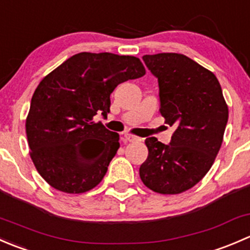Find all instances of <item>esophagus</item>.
I'll list each match as a JSON object with an SVG mask.
<instances>
[{"mask_svg": "<svg viewBox=\"0 0 250 250\" xmlns=\"http://www.w3.org/2000/svg\"><path fill=\"white\" fill-rule=\"evenodd\" d=\"M125 138L129 141V143H140L141 141L140 138L135 137V135H132V134H128V133L127 134H125Z\"/></svg>", "mask_w": 250, "mask_h": 250, "instance_id": "34e87169", "label": "esophagus"}]
</instances>
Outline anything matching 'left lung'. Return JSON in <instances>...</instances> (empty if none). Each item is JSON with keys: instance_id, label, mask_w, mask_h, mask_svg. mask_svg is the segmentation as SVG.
<instances>
[{"instance_id": "8db88e82", "label": "left lung", "mask_w": 250, "mask_h": 250, "mask_svg": "<svg viewBox=\"0 0 250 250\" xmlns=\"http://www.w3.org/2000/svg\"><path fill=\"white\" fill-rule=\"evenodd\" d=\"M158 78L160 112L174 125L169 145L145 140L148 156L140 166L146 188L178 195L193 188L208 173L221 147L229 118L218 78L195 60L179 53L144 55Z\"/></svg>"}]
</instances>
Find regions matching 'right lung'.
<instances>
[{
    "instance_id": "right-lung-1",
    "label": "right lung",
    "mask_w": 250,
    "mask_h": 250,
    "mask_svg": "<svg viewBox=\"0 0 250 250\" xmlns=\"http://www.w3.org/2000/svg\"><path fill=\"white\" fill-rule=\"evenodd\" d=\"M145 74L137 57L82 52L40 82L25 129L32 162L52 188L83 193L103 180L120 135L95 116L110 112V94L120 83Z\"/></svg>"
}]
</instances>
